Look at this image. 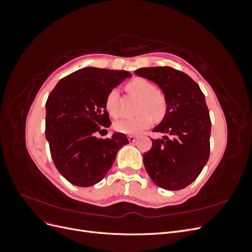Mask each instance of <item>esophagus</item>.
<instances>
[{
  "label": "esophagus",
  "mask_w": 252,
  "mask_h": 252,
  "mask_svg": "<svg viewBox=\"0 0 252 252\" xmlns=\"http://www.w3.org/2000/svg\"><path fill=\"white\" fill-rule=\"evenodd\" d=\"M136 139H138V138H136V136H133V135H129V136H128V140H129V142H130V143L135 142Z\"/></svg>",
  "instance_id": "1"
}]
</instances>
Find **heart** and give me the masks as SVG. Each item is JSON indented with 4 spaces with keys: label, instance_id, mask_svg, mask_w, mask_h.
Returning <instances> with one entry per match:
<instances>
[{
    "label": "heart",
    "instance_id": "b5f03b06",
    "mask_svg": "<svg viewBox=\"0 0 252 252\" xmlns=\"http://www.w3.org/2000/svg\"><path fill=\"white\" fill-rule=\"evenodd\" d=\"M126 89L130 94L139 96L136 107L138 116L128 119H121L114 123L116 130L125 134H139L151 126L156 119H162L167 112V98L161 90L150 81L144 78H134L126 84ZM105 108L111 117L119 116V91L110 90L105 98Z\"/></svg>",
    "mask_w": 252,
    "mask_h": 252
}]
</instances>
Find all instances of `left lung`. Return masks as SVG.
Returning a JSON list of instances; mask_svg holds the SVG:
<instances>
[{"mask_svg": "<svg viewBox=\"0 0 252 252\" xmlns=\"http://www.w3.org/2000/svg\"><path fill=\"white\" fill-rule=\"evenodd\" d=\"M134 73L159 86L167 98V112L154 130L164 134L151 140L143 155L145 169L156 185L180 190L199 177L210 155L211 121L205 95L185 72L172 67H149Z\"/></svg>", "mask_w": 252, "mask_h": 252, "instance_id": "left-lung-1", "label": "left lung"}]
</instances>
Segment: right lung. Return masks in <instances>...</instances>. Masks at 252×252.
I'll return each mask as SVG.
<instances>
[{
  "instance_id": "add662e5",
  "label": "right lung",
  "mask_w": 252,
  "mask_h": 252,
  "mask_svg": "<svg viewBox=\"0 0 252 252\" xmlns=\"http://www.w3.org/2000/svg\"><path fill=\"white\" fill-rule=\"evenodd\" d=\"M131 73L86 67L60 80L46 102L45 132L52 161L71 184L90 187L100 181L129 141L124 133L97 139L111 125L105 108L108 93Z\"/></svg>"
}]
</instances>
